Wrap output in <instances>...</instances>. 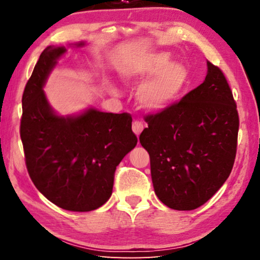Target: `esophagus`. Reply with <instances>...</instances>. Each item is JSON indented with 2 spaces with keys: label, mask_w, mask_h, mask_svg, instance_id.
Instances as JSON below:
<instances>
[{
  "label": "esophagus",
  "mask_w": 260,
  "mask_h": 260,
  "mask_svg": "<svg viewBox=\"0 0 260 260\" xmlns=\"http://www.w3.org/2000/svg\"><path fill=\"white\" fill-rule=\"evenodd\" d=\"M132 128H133L134 133L139 136L141 134V132H142L143 128H144V124H143L142 121H140V120H135L133 122V126H132Z\"/></svg>",
  "instance_id": "obj_1"
}]
</instances>
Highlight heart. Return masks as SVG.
<instances>
[{
  "label": "heart",
  "instance_id": "1",
  "mask_svg": "<svg viewBox=\"0 0 260 260\" xmlns=\"http://www.w3.org/2000/svg\"><path fill=\"white\" fill-rule=\"evenodd\" d=\"M167 52H152L132 60L120 70L125 81H142L136 98L140 107L158 112L170 107L182 94L188 82V71L180 63H170Z\"/></svg>",
  "mask_w": 260,
  "mask_h": 260
}]
</instances>
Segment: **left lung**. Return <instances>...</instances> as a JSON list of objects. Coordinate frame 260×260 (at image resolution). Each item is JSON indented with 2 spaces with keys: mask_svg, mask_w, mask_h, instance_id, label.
<instances>
[{
  "mask_svg": "<svg viewBox=\"0 0 260 260\" xmlns=\"http://www.w3.org/2000/svg\"><path fill=\"white\" fill-rule=\"evenodd\" d=\"M205 80L177 103L148 114L140 142L150 156L153 189L166 206L206 203L234 165L239 113L221 70L209 60Z\"/></svg>",
  "mask_w": 260,
  "mask_h": 260,
  "instance_id": "left-lung-1",
  "label": "left lung"
}]
</instances>
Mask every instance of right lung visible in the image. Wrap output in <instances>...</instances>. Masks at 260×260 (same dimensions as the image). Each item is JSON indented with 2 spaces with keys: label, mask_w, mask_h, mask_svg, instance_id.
<instances>
[{
  "label": "right lung",
  "mask_w": 260,
  "mask_h": 260,
  "mask_svg": "<svg viewBox=\"0 0 260 260\" xmlns=\"http://www.w3.org/2000/svg\"><path fill=\"white\" fill-rule=\"evenodd\" d=\"M65 51V47H47L34 67L21 99L20 139L38 190L61 209L87 212L110 199L117 166L138 138L129 113L88 109L76 117H60L54 112L43 86Z\"/></svg>",
  "instance_id": "right-lung-1"
}]
</instances>
